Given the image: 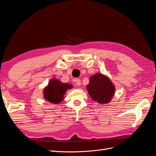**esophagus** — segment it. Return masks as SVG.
I'll use <instances>...</instances> for the list:
<instances>
[{
  "instance_id": "obj_1",
  "label": "esophagus",
  "mask_w": 156,
  "mask_h": 156,
  "mask_svg": "<svg viewBox=\"0 0 156 156\" xmlns=\"http://www.w3.org/2000/svg\"><path fill=\"white\" fill-rule=\"evenodd\" d=\"M75 84H76V85H77V86L81 85V80H80L79 79H75Z\"/></svg>"
}]
</instances>
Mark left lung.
Listing matches in <instances>:
<instances>
[{
  "mask_svg": "<svg viewBox=\"0 0 156 156\" xmlns=\"http://www.w3.org/2000/svg\"><path fill=\"white\" fill-rule=\"evenodd\" d=\"M87 86L90 96L101 104L109 103L115 92V85L108 77L100 73L93 75Z\"/></svg>",
  "mask_w": 156,
  "mask_h": 156,
  "instance_id": "8db88e82",
  "label": "left lung"
}]
</instances>
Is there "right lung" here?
I'll return each instance as SVG.
<instances>
[{
  "instance_id": "obj_1",
  "label": "right lung",
  "mask_w": 156,
  "mask_h": 156,
  "mask_svg": "<svg viewBox=\"0 0 156 156\" xmlns=\"http://www.w3.org/2000/svg\"><path fill=\"white\" fill-rule=\"evenodd\" d=\"M72 84L62 83L59 80L53 79L44 90V96L47 101L54 104H58L62 101L68 89L72 88Z\"/></svg>"
}]
</instances>
